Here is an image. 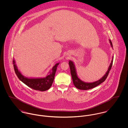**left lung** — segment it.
Masks as SVG:
<instances>
[{"label":"left lung","mask_w":128,"mask_h":128,"mask_svg":"<svg viewBox=\"0 0 128 128\" xmlns=\"http://www.w3.org/2000/svg\"><path fill=\"white\" fill-rule=\"evenodd\" d=\"M109 41H110L111 47L113 48V45H112V42L110 40H109ZM113 56H112L111 63L110 64V66L108 68V70L106 72L100 79L98 81H94L93 82H84V81L81 80L78 77L77 72H76V69L75 68V66L74 64V62L71 60H70L68 61V62H69L68 64L70 65V73L72 75L73 83L74 86L76 88H77L79 90H87L92 89L93 88H94V87H96L97 86L99 85L100 84L104 82L105 81V80L106 79V78L109 74V72H110V70L111 68L112 64H113Z\"/></svg>","instance_id":"8db88e82"}]
</instances>
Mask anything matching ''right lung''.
I'll return each mask as SVG.
<instances>
[{"mask_svg": "<svg viewBox=\"0 0 128 128\" xmlns=\"http://www.w3.org/2000/svg\"><path fill=\"white\" fill-rule=\"evenodd\" d=\"M14 68L18 79L30 88L40 91H45L50 88L55 78V73L60 62L56 63L45 77H27L23 75L18 68L15 60H13Z\"/></svg>", "mask_w": 128, "mask_h": 128, "instance_id": "right-lung-1", "label": "right lung"}]
</instances>
